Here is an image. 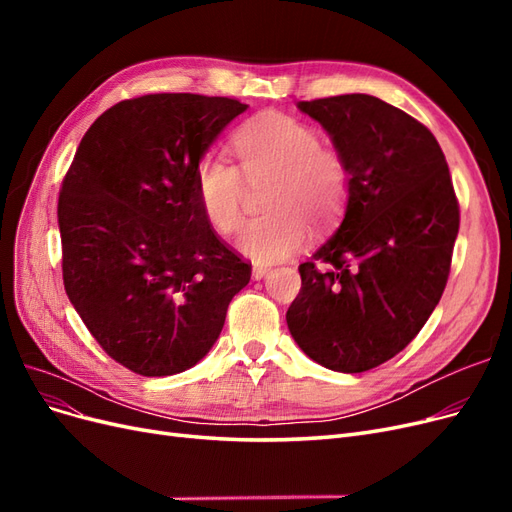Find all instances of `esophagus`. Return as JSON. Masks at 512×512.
<instances>
[{
    "label": "esophagus",
    "mask_w": 512,
    "mask_h": 512,
    "mask_svg": "<svg viewBox=\"0 0 512 512\" xmlns=\"http://www.w3.org/2000/svg\"><path fill=\"white\" fill-rule=\"evenodd\" d=\"M269 271H271V267L265 265V262H254V267H252L254 280H260V277H265Z\"/></svg>",
    "instance_id": "34e87169"
}]
</instances>
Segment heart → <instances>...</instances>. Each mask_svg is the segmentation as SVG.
Wrapping results in <instances>:
<instances>
[{"mask_svg": "<svg viewBox=\"0 0 512 512\" xmlns=\"http://www.w3.org/2000/svg\"><path fill=\"white\" fill-rule=\"evenodd\" d=\"M239 168L220 153H207L196 166V196L207 222L228 235L239 226L250 185L267 181V213L247 222L237 247L256 262H275L297 252L307 222L331 224L350 194V166L342 151L320 143L316 128L282 113H262L232 136Z\"/></svg>", "mask_w": 512, "mask_h": 512, "instance_id": "b5f03b06", "label": "heart"}]
</instances>
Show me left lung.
Here are the masks:
<instances>
[{
  "mask_svg": "<svg viewBox=\"0 0 512 512\" xmlns=\"http://www.w3.org/2000/svg\"><path fill=\"white\" fill-rule=\"evenodd\" d=\"M350 166L346 215L303 265L286 312L294 342L342 374L404 350L451 273L459 203L444 153L421 121L367 94L299 102Z\"/></svg>",
  "mask_w": 512,
  "mask_h": 512,
  "instance_id": "8db88e82",
  "label": "left lung"
}]
</instances>
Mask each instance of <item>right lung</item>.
I'll use <instances>...</instances> for the list:
<instances>
[{"instance_id":"1","label":"right lung","mask_w":512,"mask_h":512,"mask_svg":"<svg viewBox=\"0 0 512 512\" xmlns=\"http://www.w3.org/2000/svg\"><path fill=\"white\" fill-rule=\"evenodd\" d=\"M247 104L147 94L104 111L61 181V273L89 333L138 376H173L211 350L252 262L196 196V166Z\"/></svg>"}]
</instances>
